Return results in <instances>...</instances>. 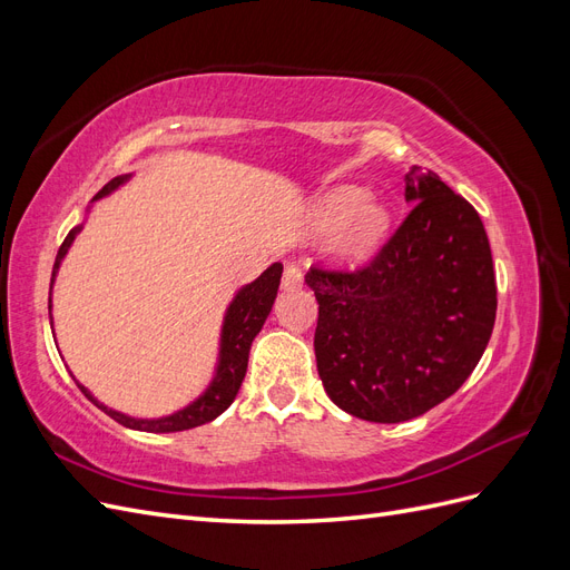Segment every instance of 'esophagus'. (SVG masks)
Instances as JSON below:
<instances>
[{"label": "esophagus", "mask_w": 570, "mask_h": 570, "mask_svg": "<svg viewBox=\"0 0 570 570\" xmlns=\"http://www.w3.org/2000/svg\"><path fill=\"white\" fill-rule=\"evenodd\" d=\"M304 283V271L297 266V264H287L285 271H283V289H295V287H302Z\"/></svg>", "instance_id": "esophagus-1"}]
</instances>
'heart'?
Segmentation results:
<instances>
[{
	"label": "heart",
	"mask_w": 570,
	"mask_h": 570,
	"mask_svg": "<svg viewBox=\"0 0 570 570\" xmlns=\"http://www.w3.org/2000/svg\"><path fill=\"white\" fill-rule=\"evenodd\" d=\"M318 228H333V252L342 258L364 256L385 228V212L358 187H337L314 209Z\"/></svg>",
	"instance_id": "obj_1"
}]
</instances>
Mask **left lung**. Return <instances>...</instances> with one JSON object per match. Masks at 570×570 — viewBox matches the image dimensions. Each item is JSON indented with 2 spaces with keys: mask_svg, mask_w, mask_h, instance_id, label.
I'll return each instance as SVG.
<instances>
[{
  "mask_svg": "<svg viewBox=\"0 0 570 570\" xmlns=\"http://www.w3.org/2000/svg\"><path fill=\"white\" fill-rule=\"evenodd\" d=\"M411 212L371 262L312 266L316 366L356 419L402 423L452 396L485 352L497 281L478 212L433 170L406 174Z\"/></svg>",
  "mask_w": 570,
  "mask_h": 570,
  "instance_id": "8db88e82",
  "label": "left lung"
}]
</instances>
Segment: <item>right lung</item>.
Here are the masks:
<instances>
[{
  "label": "right lung",
  "instance_id": "add662e5",
  "mask_svg": "<svg viewBox=\"0 0 570 570\" xmlns=\"http://www.w3.org/2000/svg\"><path fill=\"white\" fill-rule=\"evenodd\" d=\"M126 180H128V176L114 178L111 183H107L105 187L99 189L95 199L109 195L111 189H116L120 183H126ZM78 233H80V226H76L71 233H68L66 239L61 243L57 262H55V271H51V283H55L61 258L66 256L68 247H71L73 237ZM281 275H283V264H273L271 268H266L262 275H258V278L252 285H247V287L237 292V297L228 306L226 323H223L220 361H218L216 377L212 381L209 390H206L197 402H193L189 406H185L183 411L174 413V416L154 419V421L130 419V416H126V413H118V411H114L105 404H99L95 396L78 383L80 392L88 396L90 402H95L101 411H105L107 416H111L116 423L132 428V430H147V433H178V430H189V428H197V425L214 421L216 416H220V413L233 404V400L239 392V385H243V381H245L252 340L256 337L258 331H262L266 316L271 314L273 299H275V295H278Z\"/></svg>",
  "mask_w": 570,
  "mask_h": 570
}]
</instances>
